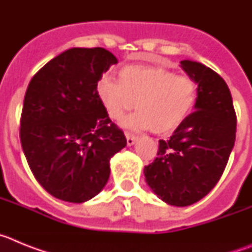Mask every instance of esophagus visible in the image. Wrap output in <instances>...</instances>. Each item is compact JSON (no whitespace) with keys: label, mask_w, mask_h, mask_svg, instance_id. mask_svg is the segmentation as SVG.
<instances>
[{"label":"esophagus","mask_w":252,"mask_h":252,"mask_svg":"<svg viewBox=\"0 0 252 252\" xmlns=\"http://www.w3.org/2000/svg\"><path fill=\"white\" fill-rule=\"evenodd\" d=\"M137 137L135 136V135H132V133L130 132H126V140H127V145L131 146L135 144V141H136Z\"/></svg>","instance_id":"esophagus-1"}]
</instances>
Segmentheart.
<instances>
[{
	"mask_svg": "<svg viewBox=\"0 0 252 252\" xmlns=\"http://www.w3.org/2000/svg\"><path fill=\"white\" fill-rule=\"evenodd\" d=\"M97 92L110 119L120 121L136 104L139 111L125 121L126 126L168 133L194 110L198 83L162 66L126 65L120 70V81L102 77Z\"/></svg>",
	"mask_w": 252,
	"mask_h": 252,
	"instance_id": "b5f03b06",
	"label": "heart"
}]
</instances>
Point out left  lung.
Masks as SVG:
<instances>
[{
	"mask_svg": "<svg viewBox=\"0 0 252 252\" xmlns=\"http://www.w3.org/2000/svg\"><path fill=\"white\" fill-rule=\"evenodd\" d=\"M198 83L195 111L159 140L158 157L144 168L146 183L165 203L186 207L208 194L223 174L236 140V112L226 82L215 70L183 60Z\"/></svg>",
	"mask_w": 252,
	"mask_h": 252,
	"instance_id": "8db88e82",
	"label": "left lung"
}]
</instances>
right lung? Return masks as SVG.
<instances>
[{"mask_svg":"<svg viewBox=\"0 0 252 252\" xmlns=\"http://www.w3.org/2000/svg\"><path fill=\"white\" fill-rule=\"evenodd\" d=\"M115 55L103 48H73L32 77L24 98L20 140L35 179L53 197L82 203L110 178V160L126 146L111 121L97 83Z\"/></svg>","mask_w":252,"mask_h":252,"instance_id":"add662e5","label":"right lung"}]
</instances>
